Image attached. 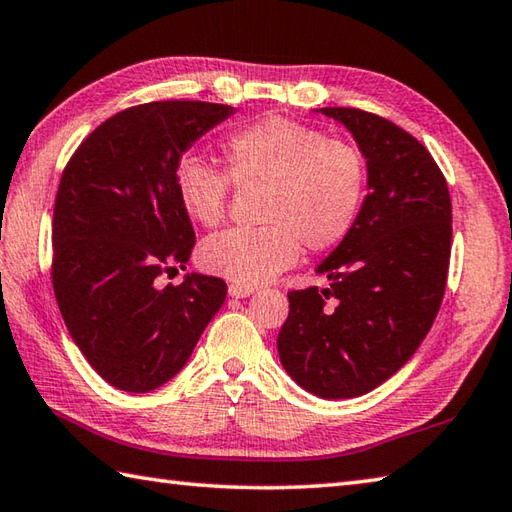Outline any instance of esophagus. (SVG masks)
Returning a JSON list of instances; mask_svg holds the SVG:
<instances>
[{
	"label": "esophagus",
	"instance_id": "1",
	"mask_svg": "<svg viewBox=\"0 0 512 512\" xmlns=\"http://www.w3.org/2000/svg\"><path fill=\"white\" fill-rule=\"evenodd\" d=\"M253 293H255V290L250 286H242V284H230L228 286V295L235 297V299H244V297L253 295Z\"/></svg>",
	"mask_w": 512,
	"mask_h": 512
}]
</instances>
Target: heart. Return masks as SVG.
I'll list each match as a JSON object with an SVG mask.
<instances>
[{"mask_svg":"<svg viewBox=\"0 0 512 512\" xmlns=\"http://www.w3.org/2000/svg\"><path fill=\"white\" fill-rule=\"evenodd\" d=\"M226 173L239 188H264L259 219L266 226L210 237L199 262L208 273L259 286L290 268L299 242L313 253L342 244L362 213L368 168L353 142L317 128L268 117L235 130L222 146ZM179 204L190 219L215 228L226 219L230 183L199 159L175 173Z\"/></svg>","mask_w":512,"mask_h":512,"instance_id":"1","label":"heart"}]
</instances>
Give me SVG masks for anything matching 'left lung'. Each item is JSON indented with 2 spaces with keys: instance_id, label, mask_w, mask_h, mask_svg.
Listing matches in <instances>:
<instances>
[{
  "instance_id": "left-lung-1",
  "label": "left lung",
  "mask_w": 512,
  "mask_h": 512,
  "mask_svg": "<svg viewBox=\"0 0 512 512\" xmlns=\"http://www.w3.org/2000/svg\"><path fill=\"white\" fill-rule=\"evenodd\" d=\"M353 133L368 168V195L348 237L317 273L319 290L288 293L277 337L286 373L324 399L366 395L424 342L444 299L453 208L424 144L359 108H319Z\"/></svg>"
}]
</instances>
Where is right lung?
Returning a JSON list of instances; mask_svg holds the SVG:
<instances>
[{
  "instance_id": "right-lung-1",
  "label": "right lung",
  "mask_w": 512,
  "mask_h": 512,
  "mask_svg": "<svg viewBox=\"0 0 512 512\" xmlns=\"http://www.w3.org/2000/svg\"><path fill=\"white\" fill-rule=\"evenodd\" d=\"M235 110L208 102L126 108L70 157L53 213V290L70 337L110 386L150 393L184 368L226 299V282L184 268L195 230L175 173L186 150Z\"/></svg>"
}]
</instances>
